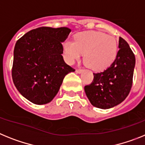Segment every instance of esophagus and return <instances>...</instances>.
<instances>
[{"mask_svg":"<svg viewBox=\"0 0 145 145\" xmlns=\"http://www.w3.org/2000/svg\"><path fill=\"white\" fill-rule=\"evenodd\" d=\"M82 69H76V73H77V74H80V73L82 72Z\"/></svg>","mask_w":145,"mask_h":145,"instance_id":"34e87169","label":"esophagus"}]
</instances>
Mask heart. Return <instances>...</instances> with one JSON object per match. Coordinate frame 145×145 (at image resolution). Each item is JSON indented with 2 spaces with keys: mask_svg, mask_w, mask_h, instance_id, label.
Returning <instances> with one entry per match:
<instances>
[{
  "mask_svg": "<svg viewBox=\"0 0 145 145\" xmlns=\"http://www.w3.org/2000/svg\"><path fill=\"white\" fill-rule=\"evenodd\" d=\"M65 60L70 65L80 60L88 67L100 71L109 67L116 59L118 44L115 37L99 31H88L78 33L74 41L66 40L63 44Z\"/></svg>",
  "mask_w": 145,
  "mask_h": 145,
  "instance_id": "obj_1",
  "label": "heart"
}]
</instances>
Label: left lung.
Segmentation results:
<instances>
[{
  "label": "left lung",
  "mask_w": 145,
  "mask_h": 145,
  "mask_svg": "<svg viewBox=\"0 0 145 145\" xmlns=\"http://www.w3.org/2000/svg\"><path fill=\"white\" fill-rule=\"evenodd\" d=\"M116 59L104 71L94 73L93 80L85 87L88 99L94 106L107 109L118 105L129 94L136 60L128 43L119 38Z\"/></svg>",
  "instance_id": "1"
}]
</instances>
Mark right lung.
Listing matches in <instances>:
<instances>
[{"label": "right lung", "mask_w": 145, "mask_h": 145, "mask_svg": "<svg viewBox=\"0 0 145 145\" xmlns=\"http://www.w3.org/2000/svg\"><path fill=\"white\" fill-rule=\"evenodd\" d=\"M69 27H41L29 31L14 50L12 79L20 94L38 105L52 101L66 74L74 71L62 56Z\"/></svg>", "instance_id": "obj_1"}]
</instances>
